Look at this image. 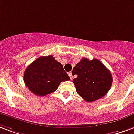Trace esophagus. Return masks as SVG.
<instances>
[{
	"instance_id": "34e87169",
	"label": "esophagus",
	"mask_w": 134,
	"mask_h": 134,
	"mask_svg": "<svg viewBox=\"0 0 134 134\" xmlns=\"http://www.w3.org/2000/svg\"><path fill=\"white\" fill-rule=\"evenodd\" d=\"M68 75H69V77H70V79H71V80L73 79V76H72V72H69V73H68Z\"/></svg>"
}]
</instances>
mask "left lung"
I'll use <instances>...</instances> for the list:
<instances>
[{"label":"left lung","instance_id":"left-lung-1","mask_svg":"<svg viewBox=\"0 0 134 134\" xmlns=\"http://www.w3.org/2000/svg\"><path fill=\"white\" fill-rule=\"evenodd\" d=\"M73 80L78 94L92 102L107 94L112 85V76L107 67L97 59L82 58L72 70Z\"/></svg>","mask_w":134,"mask_h":134}]
</instances>
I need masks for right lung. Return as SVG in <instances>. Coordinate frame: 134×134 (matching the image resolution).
I'll return each instance as SVG.
<instances>
[{
    "instance_id": "right-lung-1",
    "label": "right lung",
    "mask_w": 134,
    "mask_h": 134,
    "mask_svg": "<svg viewBox=\"0 0 134 134\" xmlns=\"http://www.w3.org/2000/svg\"><path fill=\"white\" fill-rule=\"evenodd\" d=\"M24 82L33 94L45 96L56 91L60 82L70 78L52 55L40 57L32 62L24 72Z\"/></svg>"
}]
</instances>
